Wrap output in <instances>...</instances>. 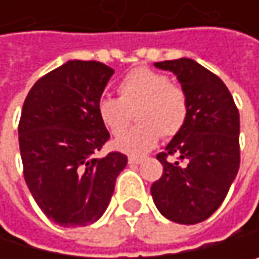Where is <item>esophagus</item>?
I'll use <instances>...</instances> for the list:
<instances>
[{
    "mask_svg": "<svg viewBox=\"0 0 259 259\" xmlns=\"http://www.w3.org/2000/svg\"><path fill=\"white\" fill-rule=\"evenodd\" d=\"M127 161H128V164H132V166H134V164H140V163L143 161V158H138V157H128Z\"/></svg>",
    "mask_w": 259,
    "mask_h": 259,
    "instance_id": "esophagus-1",
    "label": "esophagus"
}]
</instances>
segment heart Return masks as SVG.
Masks as SVG:
<instances>
[{"label": "heart", "mask_w": 259, "mask_h": 259, "mask_svg": "<svg viewBox=\"0 0 259 259\" xmlns=\"http://www.w3.org/2000/svg\"><path fill=\"white\" fill-rule=\"evenodd\" d=\"M118 93L119 99L104 96L98 101V116L107 131L118 137L130 122V113L137 110L139 125L113 141V147L122 154L137 157L152 151L160 134L174 137L188 118L185 90L154 69H134L121 80Z\"/></svg>", "instance_id": "heart-1"}]
</instances>
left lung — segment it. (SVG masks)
<instances>
[{
	"label": "left lung",
	"instance_id": "left-lung-1",
	"mask_svg": "<svg viewBox=\"0 0 259 259\" xmlns=\"http://www.w3.org/2000/svg\"><path fill=\"white\" fill-rule=\"evenodd\" d=\"M154 66L177 76L190 110L180 132L157 155L163 176L152 183L151 194L166 219L199 224L221 206L236 179L239 112L225 83L196 60L182 57ZM167 155L178 160L167 162Z\"/></svg>",
	"mask_w": 259,
	"mask_h": 259
}]
</instances>
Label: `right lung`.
<instances>
[{
  "label": "right lung",
  "instance_id": "right-lung-1",
  "mask_svg": "<svg viewBox=\"0 0 259 259\" xmlns=\"http://www.w3.org/2000/svg\"><path fill=\"white\" fill-rule=\"evenodd\" d=\"M113 69L68 60L38 79L23 104L18 141L24 180L40 210L60 227L96 222L110 203L127 157H96L108 140L98 101Z\"/></svg>",
  "mask_w": 259,
  "mask_h": 259
}]
</instances>
